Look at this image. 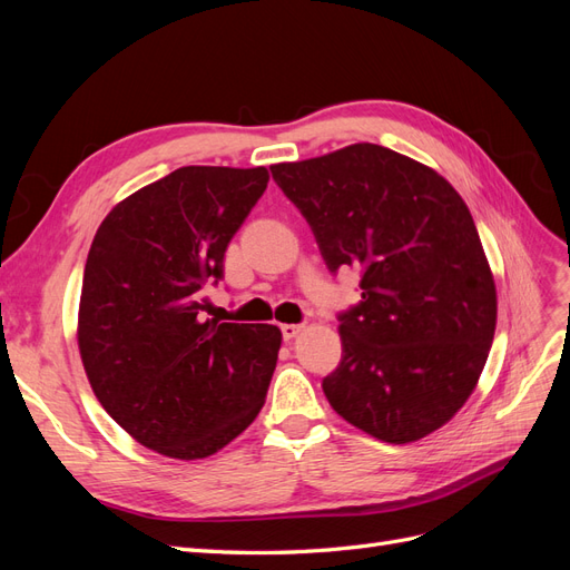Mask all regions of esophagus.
<instances>
[{"label":"esophagus","instance_id":"obj_1","mask_svg":"<svg viewBox=\"0 0 570 570\" xmlns=\"http://www.w3.org/2000/svg\"><path fill=\"white\" fill-rule=\"evenodd\" d=\"M302 327H304V325H299V323H283V325H281L283 340H295V337L302 333Z\"/></svg>","mask_w":570,"mask_h":570}]
</instances>
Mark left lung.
<instances>
[{
  "instance_id": "1",
  "label": "left lung",
  "mask_w": 570,
  "mask_h": 570,
  "mask_svg": "<svg viewBox=\"0 0 570 570\" xmlns=\"http://www.w3.org/2000/svg\"><path fill=\"white\" fill-rule=\"evenodd\" d=\"M271 174L331 273L361 268V302L340 314L342 361L323 377L327 402L390 444L442 428L475 390L497 325L469 206L433 168L371 142Z\"/></svg>"
}]
</instances>
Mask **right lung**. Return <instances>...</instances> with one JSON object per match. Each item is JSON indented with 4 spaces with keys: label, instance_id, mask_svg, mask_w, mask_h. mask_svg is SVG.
Segmentation results:
<instances>
[{
    "label": "right lung",
    "instance_id": "1",
    "mask_svg": "<svg viewBox=\"0 0 570 570\" xmlns=\"http://www.w3.org/2000/svg\"><path fill=\"white\" fill-rule=\"evenodd\" d=\"M268 170L183 166L116 204L82 275L78 347L109 416L170 459L223 450L258 416L281 350L262 323L204 318L206 283Z\"/></svg>",
    "mask_w": 570,
    "mask_h": 570
}]
</instances>
